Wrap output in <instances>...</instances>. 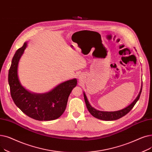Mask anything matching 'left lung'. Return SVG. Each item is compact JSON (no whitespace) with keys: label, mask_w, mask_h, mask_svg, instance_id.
<instances>
[{"label":"left lung","mask_w":152,"mask_h":152,"mask_svg":"<svg viewBox=\"0 0 152 152\" xmlns=\"http://www.w3.org/2000/svg\"><path fill=\"white\" fill-rule=\"evenodd\" d=\"M142 84L141 88L139 95L134 99V102L131 104L129 105L126 107L124 108V109L116 111H102L97 110L91 106V104H90L89 102L88 101L87 98H86L85 92H83V96H84V99H85L86 107H87L88 111L93 117L101 120H103V121H114V120H117L122 117L124 116L125 115H126L132 109L133 107L134 106V105L135 104V103L137 102V101L139 100L140 98V94L142 92Z\"/></svg>","instance_id":"8db88e82"}]
</instances>
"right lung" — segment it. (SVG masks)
<instances>
[{
    "instance_id": "add662e5",
    "label": "right lung",
    "mask_w": 152,
    "mask_h": 152,
    "mask_svg": "<svg viewBox=\"0 0 152 152\" xmlns=\"http://www.w3.org/2000/svg\"><path fill=\"white\" fill-rule=\"evenodd\" d=\"M27 46V42L14 55L9 72L11 96L19 109L28 116L38 121H51L59 118L66 108L68 98L77 80L72 79L59 84L45 93H34L21 85L18 76L20 59Z\"/></svg>"
}]
</instances>
